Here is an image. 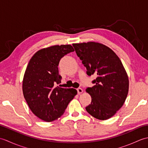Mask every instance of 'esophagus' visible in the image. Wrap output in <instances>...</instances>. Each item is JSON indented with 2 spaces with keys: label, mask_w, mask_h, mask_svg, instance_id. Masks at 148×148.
Listing matches in <instances>:
<instances>
[{
  "label": "esophagus",
  "mask_w": 148,
  "mask_h": 148,
  "mask_svg": "<svg viewBox=\"0 0 148 148\" xmlns=\"http://www.w3.org/2000/svg\"><path fill=\"white\" fill-rule=\"evenodd\" d=\"M77 93H78V94H81V93H83V89L80 88H77Z\"/></svg>",
  "instance_id": "1"
}]
</instances>
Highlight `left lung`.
I'll list each match as a JSON object with an SVG mask.
<instances>
[{"label":"left lung","mask_w":148,"mask_h":148,"mask_svg":"<svg viewBox=\"0 0 148 148\" xmlns=\"http://www.w3.org/2000/svg\"><path fill=\"white\" fill-rule=\"evenodd\" d=\"M72 45L86 68L88 76H97L92 81L95 85L86 90L92 97L86 110L101 120L111 118L123 105L128 92V77L120 59L102 44L88 42Z\"/></svg>","instance_id":"left-lung-1"}]
</instances>
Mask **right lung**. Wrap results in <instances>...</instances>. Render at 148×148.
I'll use <instances>...</instances> for the list:
<instances>
[{
    "label": "right lung",
    "instance_id": "1",
    "mask_svg": "<svg viewBox=\"0 0 148 148\" xmlns=\"http://www.w3.org/2000/svg\"><path fill=\"white\" fill-rule=\"evenodd\" d=\"M74 51L71 45L53 46L39 50L28 64L23 80V93L37 117L47 122L55 120L77 94L74 88H63L58 65L60 59Z\"/></svg>",
    "mask_w": 148,
    "mask_h": 148
}]
</instances>
